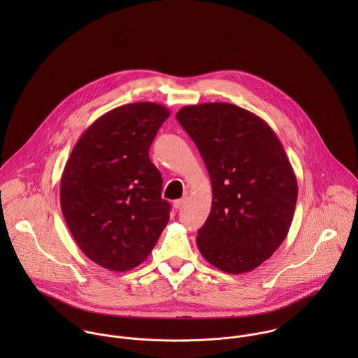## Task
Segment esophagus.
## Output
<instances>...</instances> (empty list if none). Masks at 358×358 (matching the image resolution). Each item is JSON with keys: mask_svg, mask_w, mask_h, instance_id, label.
<instances>
[{"mask_svg": "<svg viewBox=\"0 0 358 358\" xmlns=\"http://www.w3.org/2000/svg\"><path fill=\"white\" fill-rule=\"evenodd\" d=\"M186 203V199H180V200H176V201H173V208L175 209H179L182 205Z\"/></svg>", "mask_w": 358, "mask_h": 358, "instance_id": "obj_1", "label": "esophagus"}]
</instances>
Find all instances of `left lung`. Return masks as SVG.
<instances>
[{"mask_svg": "<svg viewBox=\"0 0 358 358\" xmlns=\"http://www.w3.org/2000/svg\"><path fill=\"white\" fill-rule=\"evenodd\" d=\"M176 120L196 143L212 185V206L197 245L230 274L252 271L285 240L298 182L274 131L230 103L182 107Z\"/></svg>", "mask_w": 358, "mask_h": 358, "instance_id": "1", "label": "left lung"}]
</instances>
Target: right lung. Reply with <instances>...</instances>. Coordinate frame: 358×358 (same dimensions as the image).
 Listing matches in <instances>:
<instances>
[{"instance_id": "1", "label": "right lung", "mask_w": 358, "mask_h": 358, "mask_svg": "<svg viewBox=\"0 0 358 358\" xmlns=\"http://www.w3.org/2000/svg\"><path fill=\"white\" fill-rule=\"evenodd\" d=\"M171 115L152 102L115 107L94 121L70 154L60 179V206L80 250L111 271L146 260L169 220L162 178L149 158Z\"/></svg>"}]
</instances>
